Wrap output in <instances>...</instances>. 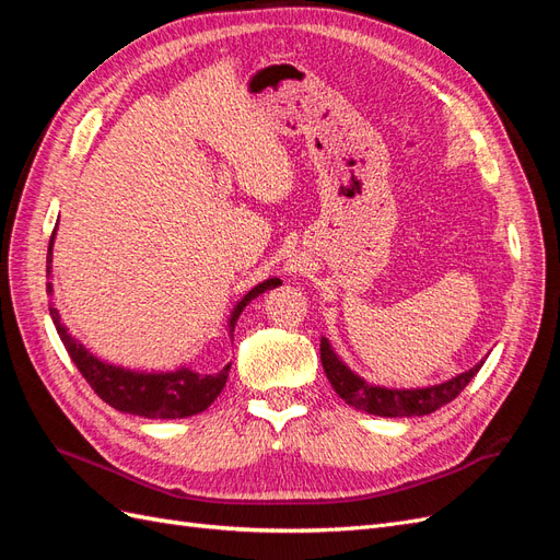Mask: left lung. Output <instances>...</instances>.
Masks as SVG:
<instances>
[{
	"label": "left lung",
	"mask_w": 560,
	"mask_h": 560,
	"mask_svg": "<svg viewBox=\"0 0 560 560\" xmlns=\"http://www.w3.org/2000/svg\"><path fill=\"white\" fill-rule=\"evenodd\" d=\"M319 360L338 397H341L346 404L354 406L358 411L381 416V418L428 416L436 409H442L444 404L453 401L463 393L467 383L477 376V371L483 366V362L474 364L469 371H463V374H457L455 378L439 385L397 389V387L371 385L362 376L354 374V371H350L346 362L334 352L331 343L325 336H322V343H319Z\"/></svg>",
	"instance_id": "obj_1"
}]
</instances>
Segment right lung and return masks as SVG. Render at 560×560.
<instances>
[{"instance_id": "1", "label": "right lung", "mask_w": 560, "mask_h": 560, "mask_svg": "<svg viewBox=\"0 0 560 560\" xmlns=\"http://www.w3.org/2000/svg\"><path fill=\"white\" fill-rule=\"evenodd\" d=\"M56 231L50 233L48 243L46 276H50V261H54ZM278 284H282L278 278H268L257 287H252V290L235 303V308L229 317V336H233L235 322H238L247 303L264 294L266 290H273ZM46 292L54 294V284L46 282ZM48 311L50 317H54L60 341L65 350L70 352V358L81 371V376L89 381V385L95 389V395L109 406H114L116 411L142 418H189L206 411L226 385L231 362L222 369L179 366L175 371H132L97 360L93 352H89L81 341H77V338L67 331V327L60 322L58 308L50 306Z\"/></svg>"}]
</instances>
